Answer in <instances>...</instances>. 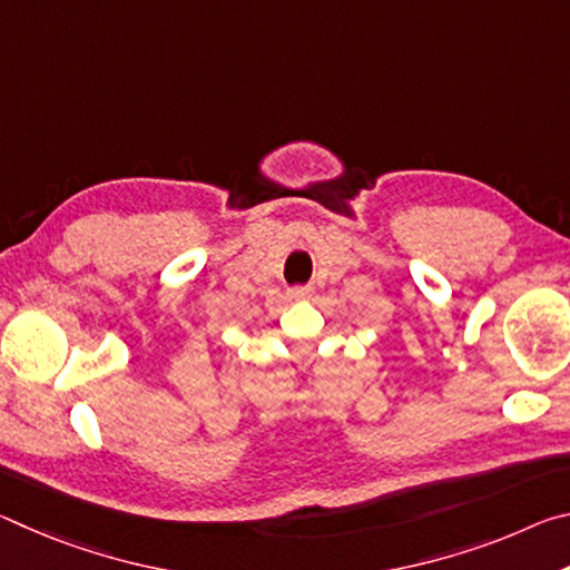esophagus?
<instances>
[{
    "label": "esophagus",
    "instance_id": "esophagus-1",
    "mask_svg": "<svg viewBox=\"0 0 570 570\" xmlns=\"http://www.w3.org/2000/svg\"><path fill=\"white\" fill-rule=\"evenodd\" d=\"M314 288L312 286H294L288 288V298H294V302H304V298H312Z\"/></svg>",
    "mask_w": 570,
    "mask_h": 570
}]
</instances>
